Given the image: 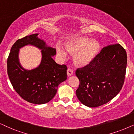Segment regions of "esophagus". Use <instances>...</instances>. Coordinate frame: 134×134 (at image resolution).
I'll list each match as a JSON object with an SVG mask.
<instances>
[{
	"mask_svg": "<svg viewBox=\"0 0 134 134\" xmlns=\"http://www.w3.org/2000/svg\"><path fill=\"white\" fill-rule=\"evenodd\" d=\"M73 73H74V72H73V70H72V69H67V76H68V77H70V76L73 75Z\"/></svg>",
	"mask_w": 134,
	"mask_h": 134,
	"instance_id": "34e87169",
	"label": "esophagus"
}]
</instances>
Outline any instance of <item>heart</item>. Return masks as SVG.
Instances as JSON below:
<instances>
[{
	"mask_svg": "<svg viewBox=\"0 0 134 134\" xmlns=\"http://www.w3.org/2000/svg\"><path fill=\"white\" fill-rule=\"evenodd\" d=\"M65 47L61 44L56 46L58 55L62 58H66L68 54L67 50L74 53V60L77 65L85 66L93 62L100 51V44L97 40L83 36H75L69 39L65 43Z\"/></svg>",
	"mask_w": 134,
	"mask_h": 134,
	"instance_id": "obj_1",
	"label": "heart"
}]
</instances>
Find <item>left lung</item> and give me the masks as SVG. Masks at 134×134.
<instances>
[{"label":"left lung","mask_w":134,"mask_h":134,"mask_svg":"<svg viewBox=\"0 0 134 134\" xmlns=\"http://www.w3.org/2000/svg\"><path fill=\"white\" fill-rule=\"evenodd\" d=\"M127 53L119 44L104 47L88 65L77 69L79 100L88 107L106 104L121 91L124 82Z\"/></svg>","instance_id":"obj_1"}]
</instances>
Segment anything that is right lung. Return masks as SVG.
Here are the masks:
<instances>
[{"label": "right lung", "instance_id": "1", "mask_svg": "<svg viewBox=\"0 0 134 134\" xmlns=\"http://www.w3.org/2000/svg\"><path fill=\"white\" fill-rule=\"evenodd\" d=\"M38 34L19 39L12 47L7 59V74L16 92L28 102L44 104L54 97L60 83L67 79V66L59 65L52 56L55 48L47 46L44 41L38 38ZM31 45L42 50L40 65L32 70H26L21 65L18 58L20 48Z\"/></svg>", "mask_w": 134, "mask_h": 134}]
</instances>
